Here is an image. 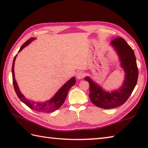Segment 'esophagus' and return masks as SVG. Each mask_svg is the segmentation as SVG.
Masks as SVG:
<instances>
[{
  "label": "esophagus",
  "instance_id": "1",
  "mask_svg": "<svg viewBox=\"0 0 148 148\" xmlns=\"http://www.w3.org/2000/svg\"><path fill=\"white\" fill-rule=\"evenodd\" d=\"M84 76H85V74H84V73L83 72H78L76 74V77L77 78V79H82V78H83L84 77Z\"/></svg>",
  "mask_w": 148,
  "mask_h": 148
}]
</instances>
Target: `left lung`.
<instances>
[{"mask_svg":"<svg viewBox=\"0 0 148 148\" xmlns=\"http://www.w3.org/2000/svg\"><path fill=\"white\" fill-rule=\"evenodd\" d=\"M111 45L118 53L121 66L125 72L122 86L110 93L103 90L90 77L84 78L89 83L91 101L96 106L103 109H112L123 104L132 93L139 76L136 56L125 40L122 37H117L112 40Z\"/></svg>","mask_w":148,"mask_h":148,"instance_id":"left-lung-1","label":"left lung"}]
</instances>
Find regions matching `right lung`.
Wrapping results in <instances>:
<instances>
[{
	"instance_id": "right-lung-1",
	"label": "right lung",
	"mask_w": 148,
	"mask_h": 148,
	"mask_svg": "<svg viewBox=\"0 0 148 148\" xmlns=\"http://www.w3.org/2000/svg\"><path fill=\"white\" fill-rule=\"evenodd\" d=\"M34 39H35V38L32 37V38H30L28 40H27V41L21 46V48L20 50H19L18 52L21 51V50L23 49V48H24L25 47L27 46V45H29V44ZM16 56L17 55H16V56H14L13 62H12V83H13V86H14L15 92L16 93L18 98L20 99L21 101H22V102H23L25 104H26L30 109H32L34 110V111H37V112H51L56 111V110H57L58 108H60L65 101L69 89H70L72 86H74V84L76 83V78L74 77H72L70 80L68 81L67 83H65L64 85H63V86L56 93L55 96L53 97L52 99L48 100V101H45L43 102H36L32 101V100H30L29 99H26L23 94L20 92V90H19L18 84L15 80L14 65L16 58Z\"/></svg>"
}]
</instances>
